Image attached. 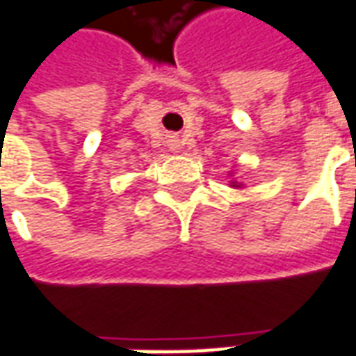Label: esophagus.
<instances>
[{"label": "esophagus", "instance_id": "34e87169", "mask_svg": "<svg viewBox=\"0 0 356 356\" xmlns=\"http://www.w3.org/2000/svg\"><path fill=\"white\" fill-rule=\"evenodd\" d=\"M169 145H171V149H173V152H179V149H181V141L179 140H171Z\"/></svg>", "mask_w": 356, "mask_h": 356}]
</instances>
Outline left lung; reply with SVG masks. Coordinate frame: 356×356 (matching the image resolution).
Wrapping results in <instances>:
<instances>
[{
  "instance_id": "obj_1",
  "label": "left lung",
  "mask_w": 356,
  "mask_h": 356,
  "mask_svg": "<svg viewBox=\"0 0 356 356\" xmlns=\"http://www.w3.org/2000/svg\"><path fill=\"white\" fill-rule=\"evenodd\" d=\"M232 175H234V171H230V173H228V177H232ZM228 185H230V187H234V189H242V183H238L236 179L228 181Z\"/></svg>"
}]
</instances>
